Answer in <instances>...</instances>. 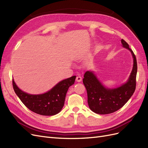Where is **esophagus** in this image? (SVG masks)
<instances>
[{
    "label": "esophagus",
    "instance_id": "esophagus-1",
    "mask_svg": "<svg viewBox=\"0 0 148 148\" xmlns=\"http://www.w3.org/2000/svg\"><path fill=\"white\" fill-rule=\"evenodd\" d=\"M82 80V78L80 77V76H77V78H76V81L77 82H81Z\"/></svg>",
    "mask_w": 148,
    "mask_h": 148
}]
</instances>
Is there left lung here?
Here are the masks:
<instances>
[{
    "label": "left lung",
    "mask_w": 148,
    "mask_h": 148,
    "mask_svg": "<svg viewBox=\"0 0 148 148\" xmlns=\"http://www.w3.org/2000/svg\"><path fill=\"white\" fill-rule=\"evenodd\" d=\"M122 47L130 51L133 64L132 72L127 82L116 88L105 86L97 78L95 72L89 70L85 72L83 79L88 95V104L89 109L97 114L113 113L122 107L135 92L137 73L136 57L128 44L121 39Z\"/></svg>",
    "instance_id": "obj_1"
}]
</instances>
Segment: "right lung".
I'll list each match as a JSON object with an SVG mask.
<instances>
[{
    "mask_svg": "<svg viewBox=\"0 0 148 148\" xmlns=\"http://www.w3.org/2000/svg\"><path fill=\"white\" fill-rule=\"evenodd\" d=\"M76 76L62 80L50 90L40 95H31L20 89L13 79V87L17 96L28 108L39 115L52 116L57 114L63 108L66 94L73 84Z\"/></svg>",
    "mask_w": 148,
    "mask_h": 148,
    "instance_id": "add662e5",
    "label": "right lung"
}]
</instances>
